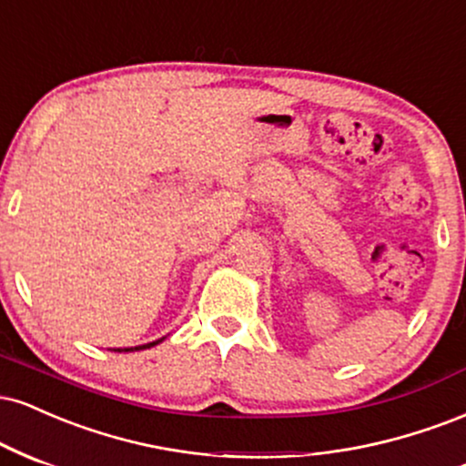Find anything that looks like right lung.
Wrapping results in <instances>:
<instances>
[{
	"mask_svg": "<svg viewBox=\"0 0 466 466\" xmlns=\"http://www.w3.org/2000/svg\"><path fill=\"white\" fill-rule=\"evenodd\" d=\"M166 338H158L155 342H147V344H139V347H126V349H111V351H117V353H130V351H144V349H150V347H157L158 342H163Z\"/></svg>",
	"mask_w": 466,
	"mask_h": 466,
	"instance_id": "1",
	"label": "right lung"
}]
</instances>
